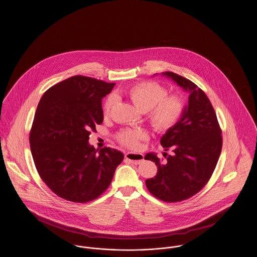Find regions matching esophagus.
Here are the masks:
<instances>
[{"mask_svg":"<svg viewBox=\"0 0 257 257\" xmlns=\"http://www.w3.org/2000/svg\"><path fill=\"white\" fill-rule=\"evenodd\" d=\"M124 158H125L127 161H130V162H132V163H134V164H139L140 162H142L144 161L143 155H141V154H135V153H126V154L124 155Z\"/></svg>","mask_w":257,"mask_h":257,"instance_id":"esophagus-1","label":"esophagus"}]
</instances>
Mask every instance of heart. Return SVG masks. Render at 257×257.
<instances>
[{"instance_id":"b5f03b06","label":"heart","mask_w":257,"mask_h":257,"mask_svg":"<svg viewBox=\"0 0 257 257\" xmlns=\"http://www.w3.org/2000/svg\"><path fill=\"white\" fill-rule=\"evenodd\" d=\"M125 94L141 111H147V118L152 127L159 133H165L174 127L184 111V101L178 95H167L166 89L154 81L137 83L125 91ZM115 102L110 95L103 104V114L107 116ZM148 135L143 130H125L118 135L119 142L128 148H138L141 140Z\"/></svg>"}]
</instances>
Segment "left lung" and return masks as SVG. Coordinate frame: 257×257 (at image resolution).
<instances>
[{
  "instance_id": "8db88e82",
  "label": "left lung",
  "mask_w": 257,
  "mask_h": 257,
  "mask_svg": "<svg viewBox=\"0 0 257 257\" xmlns=\"http://www.w3.org/2000/svg\"><path fill=\"white\" fill-rule=\"evenodd\" d=\"M185 91L189 103L174 127L161 139L165 151L161 161L149 153L145 160L158 166L157 175L146 180L149 191L165 202H179L196 194L213 174L218 161L222 137L216 112L208 96L193 82L174 72H162Z\"/></svg>"
}]
</instances>
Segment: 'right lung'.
Wrapping results in <instances>:
<instances>
[{
	"instance_id": "right-lung-1",
	"label": "right lung",
	"mask_w": 257,
	"mask_h": 257,
	"mask_svg": "<svg viewBox=\"0 0 257 257\" xmlns=\"http://www.w3.org/2000/svg\"><path fill=\"white\" fill-rule=\"evenodd\" d=\"M115 83L75 75L49 88L41 96L30 132V146L42 181L55 194L86 203L109 187L122 152L95 150L91 131L103 122L101 99Z\"/></svg>"
}]
</instances>
